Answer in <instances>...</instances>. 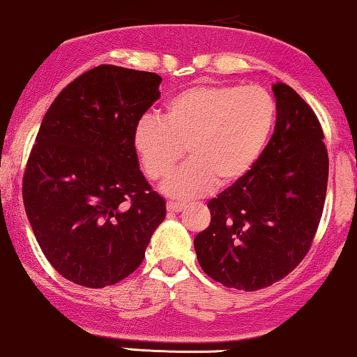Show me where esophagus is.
<instances>
[{
	"instance_id": "esophagus-1",
	"label": "esophagus",
	"mask_w": 357,
	"mask_h": 357,
	"mask_svg": "<svg viewBox=\"0 0 357 357\" xmlns=\"http://www.w3.org/2000/svg\"><path fill=\"white\" fill-rule=\"evenodd\" d=\"M185 208V205L178 204V202H167V211L169 212H180Z\"/></svg>"
}]
</instances>
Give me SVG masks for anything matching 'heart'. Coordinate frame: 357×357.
Instances as JSON below:
<instances>
[{
	"instance_id": "heart-1",
	"label": "heart",
	"mask_w": 357,
	"mask_h": 357,
	"mask_svg": "<svg viewBox=\"0 0 357 357\" xmlns=\"http://www.w3.org/2000/svg\"><path fill=\"white\" fill-rule=\"evenodd\" d=\"M275 100L259 85H200L174 95L162 120L144 119L133 145L146 177L162 180L187 150L188 163L163 183L175 199L229 187L261 157L275 121Z\"/></svg>"
}]
</instances>
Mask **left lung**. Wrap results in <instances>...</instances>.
Segmentation results:
<instances>
[{
    "label": "left lung",
    "instance_id": "left-lung-1",
    "mask_svg": "<svg viewBox=\"0 0 357 357\" xmlns=\"http://www.w3.org/2000/svg\"><path fill=\"white\" fill-rule=\"evenodd\" d=\"M274 135L241 180L207 204L211 225L194 247L205 274L257 291L299 266L319 227L329 158L312 108L286 83L272 85Z\"/></svg>",
    "mask_w": 357,
    "mask_h": 357
}]
</instances>
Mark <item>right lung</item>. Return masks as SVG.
Masks as SVG:
<instances>
[{
	"label": "right lung",
	"instance_id": "obj_1",
	"mask_svg": "<svg viewBox=\"0 0 357 357\" xmlns=\"http://www.w3.org/2000/svg\"><path fill=\"white\" fill-rule=\"evenodd\" d=\"M160 82L100 65L63 88L41 121L23 175L24 211L45 257L78 286L100 289L132 274L165 219V200L133 145Z\"/></svg>",
	"mask_w": 357,
	"mask_h": 357
}]
</instances>
